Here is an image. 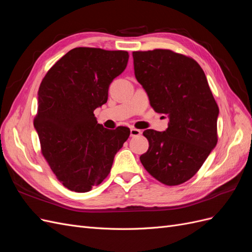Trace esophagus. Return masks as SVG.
<instances>
[{
    "mask_svg": "<svg viewBox=\"0 0 252 252\" xmlns=\"http://www.w3.org/2000/svg\"><path fill=\"white\" fill-rule=\"evenodd\" d=\"M142 133V131L140 130V129H136V128H131L130 129V135L131 136H138Z\"/></svg>",
    "mask_w": 252,
    "mask_h": 252,
    "instance_id": "34e87169",
    "label": "esophagus"
}]
</instances>
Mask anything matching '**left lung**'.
<instances>
[{
    "mask_svg": "<svg viewBox=\"0 0 252 252\" xmlns=\"http://www.w3.org/2000/svg\"><path fill=\"white\" fill-rule=\"evenodd\" d=\"M134 75L151 107L169 119L165 131L147 129L141 163L168 186L191 179L218 143L219 107L195 60L169 49L133 51Z\"/></svg>",
    "mask_w": 252,
    "mask_h": 252,
    "instance_id": "obj_1",
    "label": "left lung"
}]
</instances>
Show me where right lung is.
<instances>
[{"instance_id":"obj_1","label":"right lung","mask_w":252,"mask_h":252,"mask_svg":"<svg viewBox=\"0 0 252 252\" xmlns=\"http://www.w3.org/2000/svg\"><path fill=\"white\" fill-rule=\"evenodd\" d=\"M128 58L124 50L73 48L41 83L33 121L41 152L71 191L87 192L101 184L130 134L124 126L104 128L94 113L107 102L110 83L125 70Z\"/></svg>"}]
</instances>
